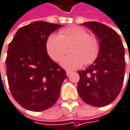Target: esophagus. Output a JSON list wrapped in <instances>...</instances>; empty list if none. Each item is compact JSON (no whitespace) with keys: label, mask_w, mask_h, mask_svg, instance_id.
<instances>
[{"label":"esophagus","mask_w":130,"mask_h":130,"mask_svg":"<svg viewBox=\"0 0 130 130\" xmlns=\"http://www.w3.org/2000/svg\"><path fill=\"white\" fill-rule=\"evenodd\" d=\"M72 73V71H66V75L68 77V76H70L71 75V74Z\"/></svg>","instance_id":"34e87169"}]
</instances>
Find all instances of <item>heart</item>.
I'll use <instances>...</instances> for the list:
<instances>
[{"instance_id":"obj_1","label":"heart","mask_w":130,"mask_h":130,"mask_svg":"<svg viewBox=\"0 0 130 130\" xmlns=\"http://www.w3.org/2000/svg\"><path fill=\"white\" fill-rule=\"evenodd\" d=\"M71 54L64 57L61 65L67 69H77L85 64L91 63L99 52V41L94 35L78 26L62 30L59 35H51L46 41L48 55L54 61H59L70 47Z\"/></svg>"}]
</instances>
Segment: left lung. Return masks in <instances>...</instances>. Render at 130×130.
Instances as JSON below:
<instances>
[{
    "instance_id": "1",
    "label": "left lung",
    "mask_w": 130,
    "mask_h": 130,
    "mask_svg": "<svg viewBox=\"0 0 130 130\" xmlns=\"http://www.w3.org/2000/svg\"><path fill=\"white\" fill-rule=\"evenodd\" d=\"M82 25L96 36L100 48L93 64L77 72L78 94L89 105L105 106L116 99L123 86L126 66L124 45L120 36L103 24L89 21Z\"/></svg>"
}]
</instances>
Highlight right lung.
Masks as SVG:
<instances>
[{"instance_id": "right-lung-1", "label": "right lung", "mask_w": 130, "mask_h": 130, "mask_svg": "<svg viewBox=\"0 0 130 130\" xmlns=\"http://www.w3.org/2000/svg\"><path fill=\"white\" fill-rule=\"evenodd\" d=\"M63 25L43 21L21 27L9 44L6 76L11 94L22 107L41 112L60 96L66 72L51 59L46 49L49 36Z\"/></svg>"}]
</instances>
